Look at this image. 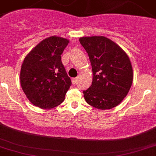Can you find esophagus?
Here are the masks:
<instances>
[{"label": "esophagus", "instance_id": "esophagus-1", "mask_svg": "<svg viewBox=\"0 0 156 156\" xmlns=\"http://www.w3.org/2000/svg\"><path fill=\"white\" fill-rule=\"evenodd\" d=\"M78 78H72V82H73V84H75V83H76V82H77V81H78Z\"/></svg>", "mask_w": 156, "mask_h": 156}]
</instances>
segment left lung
I'll return each mask as SVG.
<instances>
[{
    "instance_id": "obj_1",
    "label": "left lung",
    "mask_w": 156,
    "mask_h": 156,
    "mask_svg": "<svg viewBox=\"0 0 156 156\" xmlns=\"http://www.w3.org/2000/svg\"><path fill=\"white\" fill-rule=\"evenodd\" d=\"M79 41L88 54L93 77L91 86L83 91L87 103L99 109L113 108L130 90V60L117 44L104 36L81 37Z\"/></svg>"
}]
</instances>
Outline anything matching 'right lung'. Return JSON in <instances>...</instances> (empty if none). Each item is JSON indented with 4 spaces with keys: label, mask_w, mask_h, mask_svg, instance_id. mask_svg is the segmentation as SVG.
<instances>
[{
    "label": "right lung",
    "mask_w": 156,
    "mask_h": 156,
    "mask_svg": "<svg viewBox=\"0 0 156 156\" xmlns=\"http://www.w3.org/2000/svg\"><path fill=\"white\" fill-rule=\"evenodd\" d=\"M68 39L51 36L44 39L26 56L20 81L29 101L41 109H51L64 101L71 80L61 62Z\"/></svg>",
    "instance_id": "right-lung-1"
}]
</instances>
